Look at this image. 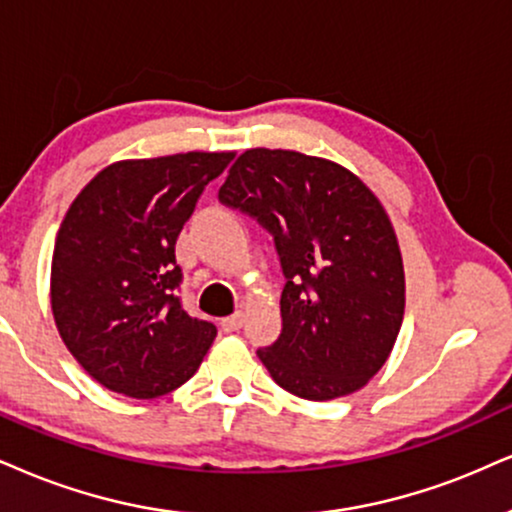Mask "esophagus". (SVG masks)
I'll return each mask as SVG.
<instances>
[{"mask_svg": "<svg viewBox=\"0 0 512 512\" xmlns=\"http://www.w3.org/2000/svg\"><path fill=\"white\" fill-rule=\"evenodd\" d=\"M244 323V313H235L230 315V318H223L220 320V327H223V332H237L239 327Z\"/></svg>", "mask_w": 512, "mask_h": 512, "instance_id": "esophagus-1", "label": "esophagus"}]
</instances>
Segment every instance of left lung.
I'll return each mask as SVG.
<instances>
[{"instance_id": "obj_1", "label": "left lung", "mask_w": 512, "mask_h": 512, "mask_svg": "<svg viewBox=\"0 0 512 512\" xmlns=\"http://www.w3.org/2000/svg\"><path fill=\"white\" fill-rule=\"evenodd\" d=\"M218 199L254 216L280 254L282 334L258 349L289 394H353L387 363L403 323L406 275L394 225L349 168L289 149H246Z\"/></svg>"}]
</instances>
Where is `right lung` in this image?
<instances>
[{
	"instance_id": "add662e5",
	"label": "right lung",
	"mask_w": 512,
	"mask_h": 512,
	"mask_svg": "<svg viewBox=\"0 0 512 512\" xmlns=\"http://www.w3.org/2000/svg\"><path fill=\"white\" fill-rule=\"evenodd\" d=\"M235 151L116 161L80 189L52 256L63 344L102 387L156 399L197 372L216 325L187 315L175 242Z\"/></svg>"
}]
</instances>
